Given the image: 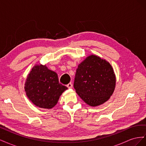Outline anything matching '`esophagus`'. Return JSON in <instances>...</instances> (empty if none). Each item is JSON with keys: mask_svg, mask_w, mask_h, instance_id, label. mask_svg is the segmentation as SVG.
<instances>
[{"mask_svg": "<svg viewBox=\"0 0 146 146\" xmlns=\"http://www.w3.org/2000/svg\"><path fill=\"white\" fill-rule=\"evenodd\" d=\"M67 87L69 88V89H70V88H72V84L71 83H69L67 85Z\"/></svg>", "mask_w": 146, "mask_h": 146, "instance_id": "1", "label": "esophagus"}]
</instances>
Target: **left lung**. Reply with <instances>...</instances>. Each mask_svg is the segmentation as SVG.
I'll use <instances>...</instances> for the list:
<instances>
[{
    "mask_svg": "<svg viewBox=\"0 0 146 146\" xmlns=\"http://www.w3.org/2000/svg\"><path fill=\"white\" fill-rule=\"evenodd\" d=\"M116 82L111 65L106 60L92 54L78 64L74 87L86 104L97 107L110 99Z\"/></svg>",
    "mask_w": 146,
    "mask_h": 146,
    "instance_id": "left-lung-1",
    "label": "left lung"
}]
</instances>
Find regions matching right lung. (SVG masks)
I'll list each match as a JSON object with an SVG mask.
<instances>
[{
	"label": "right lung",
	"instance_id": "right-lung-1",
	"mask_svg": "<svg viewBox=\"0 0 146 146\" xmlns=\"http://www.w3.org/2000/svg\"><path fill=\"white\" fill-rule=\"evenodd\" d=\"M24 89L29 99L36 107L51 109L68 89L59 83L57 74L46 65L35 64L27 75Z\"/></svg>",
	"mask_w": 146,
	"mask_h": 146
}]
</instances>
